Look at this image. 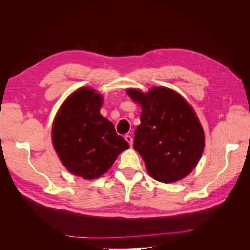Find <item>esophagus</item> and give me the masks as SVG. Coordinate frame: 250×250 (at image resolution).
Instances as JSON below:
<instances>
[{
	"instance_id": "obj_1",
	"label": "esophagus",
	"mask_w": 250,
	"mask_h": 250,
	"mask_svg": "<svg viewBox=\"0 0 250 250\" xmlns=\"http://www.w3.org/2000/svg\"><path fill=\"white\" fill-rule=\"evenodd\" d=\"M124 138H125V140H126L128 143H129V145H130V146H132V142H133V139H132L131 135H129V134H126Z\"/></svg>"
}]
</instances>
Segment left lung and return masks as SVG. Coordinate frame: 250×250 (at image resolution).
<instances>
[{"instance_id": "8db88e82", "label": "left lung", "mask_w": 250, "mask_h": 250, "mask_svg": "<svg viewBox=\"0 0 250 250\" xmlns=\"http://www.w3.org/2000/svg\"><path fill=\"white\" fill-rule=\"evenodd\" d=\"M127 93L142 107L133 148L148 173L161 183H174L190 174L204 149L203 129L191 105L167 87Z\"/></svg>"}]
</instances>
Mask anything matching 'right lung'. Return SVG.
Instances as JSON below:
<instances>
[{
    "label": "right lung",
    "instance_id": "right-lung-1",
    "mask_svg": "<svg viewBox=\"0 0 250 250\" xmlns=\"http://www.w3.org/2000/svg\"><path fill=\"white\" fill-rule=\"evenodd\" d=\"M102 97L92 88L73 93L60 107L52 128L53 145L65 168L84 179L107 172L129 148L115 126L100 115Z\"/></svg>",
    "mask_w": 250,
    "mask_h": 250
}]
</instances>
